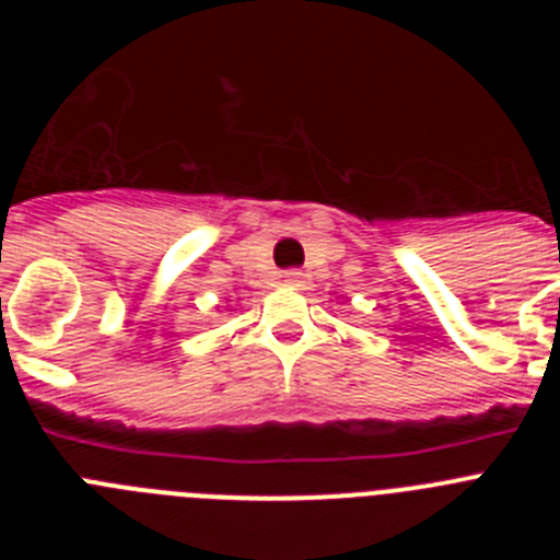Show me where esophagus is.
<instances>
[{
	"mask_svg": "<svg viewBox=\"0 0 560 560\" xmlns=\"http://www.w3.org/2000/svg\"><path fill=\"white\" fill-rule=\"evenodd\" d=\"M283 285H303V271H283Z\"/></svg>",
	"mask_w": 560,
	"mask_h": 560,
	"instance_id": "esophagus-1",
	"label": "esophagus"
}]
</instances>
